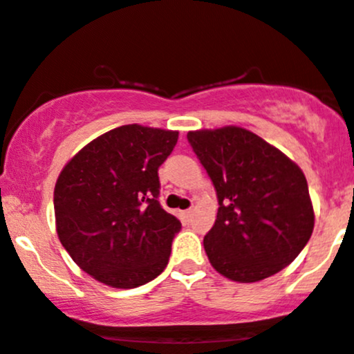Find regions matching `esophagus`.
I'll return each mask as SVG.
<instances>
[{
  "label": "esophagus",
  "instance_id": "34e87169",
  "mask_svg": "<svg viewBox=\"0 0 354 354\" xmlns=\"http://www.w3.org/2000/svg\"><path fill=\"white\" fill-rule=\"evenodd\" d=\"M191 213H193V209H186V211H183V216H185V218H189V216H191Z\"/></svg>",
  "mask_w": 354,
  "mask_h": 354
}]
</instances>
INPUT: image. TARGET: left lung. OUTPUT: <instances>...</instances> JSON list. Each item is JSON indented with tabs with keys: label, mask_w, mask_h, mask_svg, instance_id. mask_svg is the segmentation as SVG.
<instances>
[{
	"label": "left lung",
	"mask_w": 354,
	"mask_h": 354,
	"mask_svg": "<svg viewBox=\"0 0 354 354\" xmlns=\"http://www.w3.org/2000/svg\"><path fill=\"white\" fill-rule=\"evenodd\" d=\"M188 141L218 194L203 245L225 278H270L301 253L315 228L306 178L286 154L239 126L198 129Z\"/></svg>",
	"instance_id": "left-lung-1"
}]
</instances>
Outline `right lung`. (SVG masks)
Segmentation results:
<instances>
[{
	"mask_svg": "<svg viewBox=\"0 0 354 354\" xmlns=\"http://www.w3.org/2000/svg\"><path fill=\"white\" fill-rule=\"evenodd\" d=\"M178 131L124 124L81 148L55 186L56 233L73 261L111 288L163 273L180 219L158 201V168Z\"/></svg>",
	"mask_w": 354,
	"mask_h": 354,
	"instance_id": "add662e5",
	"label": "right lung"
}]
</instances>
